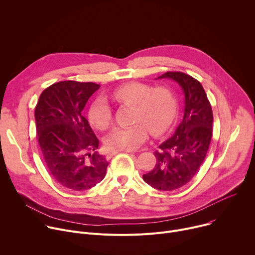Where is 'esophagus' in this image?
<instances>
[{
    "label": "esophagus",
    "instance_id": "obj_1",
    "mask_svg": "<svg viewBox=\"0 0 255 255\" xmlns=\"http://www.w3.org/2000/svg\"><path fill=\"white\" fill-rule=\"evenodd\" d=\"M126 152H128V153H130L131 151H126ZM118 153H120V151H115V152H110V153H108V154H107L106 158H107V159H110L111 157H113V156H115V155H117Z\"/></svg>",
    "mask_w": 255,
    "mask_h": 255
}]
</instances>
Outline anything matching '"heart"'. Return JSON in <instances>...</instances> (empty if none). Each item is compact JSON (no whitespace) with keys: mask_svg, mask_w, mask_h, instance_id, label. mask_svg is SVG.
Listing matches in <instances>:
<instances>
[{"mask_svg":"<svg viewBox=\"0 0 255 255\" xmlns=\"http://www.w3.org/2000/svg\"><path fill=\"white\" fill-rule=\"evenodd\" d=\"M111 98L120 104L132 106V122L128 128H117L105 138L111 151H131L138 148L148 137L161 135L171 127L177 113V101L173 91L167 86L153 87L140 82H129L113 90ZM90 124L98 130H106L112 122V110L104 98H97L88 112Z\"/></svg>","mask_w":255,"mask_h":255,"instance_id":"obj_1","label":"heart"}]
</instances>
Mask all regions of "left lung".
Instances as JSON below:
<instances>
[{
    "label": "left lung",
    "mask_w": 255,
    "mask_h": 255,
    "mask_svg": "<svg viewBox=\"0 0 255 255\" xmlns=\"http://www.w3.org/2000/svg\"><path fill=\"white\" fill-rule=\"evenodd\" d=\"M158 79H171L184 93L182 122L171 137L159 146L153 170L143 175L152 187L170 191L184 186L196 174L210 147L213 111L202 84L181 72H167Z\"/></svg>",
    "instance_id": "obj_1"
}]
</instances>
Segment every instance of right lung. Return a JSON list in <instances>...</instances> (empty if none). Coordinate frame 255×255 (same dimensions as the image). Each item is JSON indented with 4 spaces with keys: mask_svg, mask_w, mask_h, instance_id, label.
<instances>
[{
    "mask_svg": "<svg viewBox=\"0 0 255 255\" xmlns=\"http://www.w3.org/2000/svg\"><path fill=\"white\" fill-rule=\"evenodd\" d=\"M100 85L62 81L47 87L35 107L38 144L50 175L63 186L83 191L103 180L108 162L82 111Z\"/></svg>",
    "mask_w": 255,
    "mask_h": 255,
    "instance_id": "right-lung-1",
    "label": "right lung"
}]
</instances>
